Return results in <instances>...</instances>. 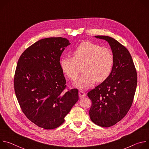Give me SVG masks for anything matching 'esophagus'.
<instances>
[{"mask_svg":"<svg viewBox=\"0 0 149 149\" xmlns=\"http://www.w3.org/2000/svg\"><path fill=\"white\" fill-rule=\"evenodd\" d=\"M78 94H79V98H84V97H85L86 96V94L85 93H84V91H79V93H78Z\"/></svg>","mask_w":149,"mask_h":149,"instance_id":"1","label":"esophagus"}]
</instances>
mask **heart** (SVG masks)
<instances>
[{
    "mask_svg": "<svg viewBox=\"0 0 149 149\" xmlns=\"http://www.w3.org/2000/svg\"><path fill=\"white\" fill-rule=\"evenodd\" d=\"M72 54L73 57H62L60 60V67L69 78L75 80L82 66L84 74L74 82V86L79 89L90 88L96 81L103 82L112 71L114 56L107 48L86 41L80 44Z\"/></svg>",
    "mask_w": 149,
    "mask_h": 149,
    "instance_id": "obj_1",
    "label": "heart"
}]
</instances>
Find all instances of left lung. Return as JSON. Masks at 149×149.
<instances>
[{
    "mask_svg": "<svg viewBox=\"0 0 149 149\" xmlns=\"http://www.w3.org/2000/svg\"><path fill=\"white\" fill-rule=\"evenodd\" d=\"M108 42L114 56L109 77L88 93L92 101L89 111L95 124L109 127L120 121L130 110L137 87V72L127 49L108 36H95Z\"/></svg>",
    "mask_w": 149,
    "mask_h": 149,
    "instance_id": "8db88e82",
    "label": "left lung"
}]
</instances>
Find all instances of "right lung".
<instances>
[{
    "mask_svg": "<svg viewBox=\"0 0 149 149\" xmlns=\"http://www.w3.org/2000/svg\"><path fill=\"white\" fill-rule=\"evenodd\" d=\"M71 44L66 38L40 39L20 56L14 77L15 92L23 113L38 126L54 129L78 100L77 89L64 91L66 80L60 56Z\"/></svg>",
    "mask_w": 149,
    "mask_h": 149,
    "instance_id": "1",
    "label": "right lung"
}]
</instances>
